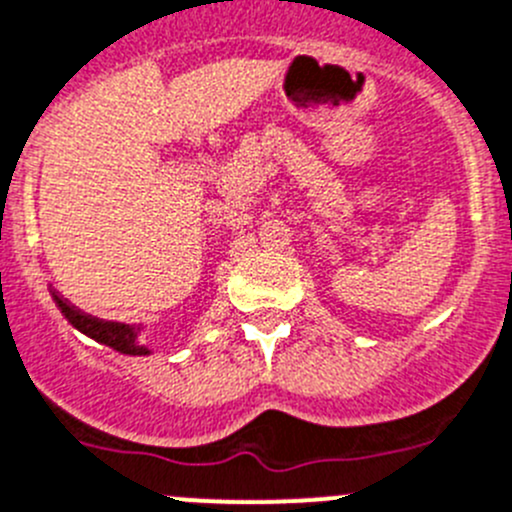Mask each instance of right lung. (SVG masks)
<instances>
[{
    "instance_id": "add662e5",
    "label": "right lung",
    "mask_w": 512,
    "mask_h": 512,
    "mask_svg": "<svg viewBox=\"0 0 512 512\" xmlns=\"http://www.w3.org/2000/svg\"><path fill=\"white\" fill-rule=\"evenodd\" d=\"M52 297L54 302H57L59 310H62V315L67 317L69 325L77 327L82 335L92 337V340L102 342V345L112 347V350L122 352V355H135V357L150 355V347L140 342V332H142L140 325H124V322L99 320V317H92L87 315V312L77 310V307L69 305L64 297L54 295V292Z\"/></svg>"
}]
</instances>
